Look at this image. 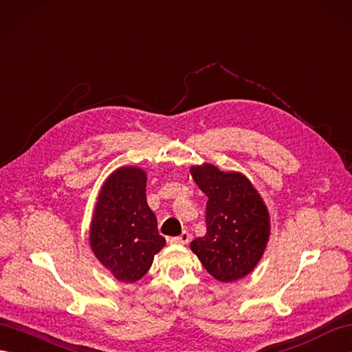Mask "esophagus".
Here are the masks:
<instances>
[{"label": "esophagus", "instance_id": "34e87169", "mask_svg": "<svg viewBox=\"0 0 352 352\" xmlns=\"http://www.w3.org/2000/svg\"><path fill=\"white\" fill-rule=\"evenodd\" d=\"M191 241V234L188 233V231H184V233L181 236L177 237H173L171 239V243H176V245H186L188 242Z\"/></svg>", "mask_w": 352, "mask_h": 352}]
</instances>
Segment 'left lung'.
I'll use <instances>...</instances> for the list:
<instances>
[{
    "mask_svg": "<svg viewBox=\"0 0 352 352\" xmlns=\"http://www.w3.org/2000/svg\"><path fill=\"white\" fill-rule=\"evenodd\" d=\"M208 197L206 234L191 251L219 282L242 279L256 267L270 237V215L252 182L241 171H222L204 162L190 168Z\"/></svg>",
    "mask_w": 352,
    "mask_h": 352,
    "instance_id": "left-lung-1",
    "label": "left lung"
}]
</instances>
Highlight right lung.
<instances>
[{"label":"right lung","mask_w":352,"mask_h":352,"mask_svg":"<svg viewBox=\"0 0 352 352\" xmlns=\"http://www.w3.org/2000/svg\"><path fill=\"white\" fill-rule=\"evenodd\" d=\"M146 171L116 168L100 188L89 226V246L97 260L125 284L142 279L166 245L157 217L146 201Z\"/></svg>","instance_id":"right-lung-1"}]
</instances>
